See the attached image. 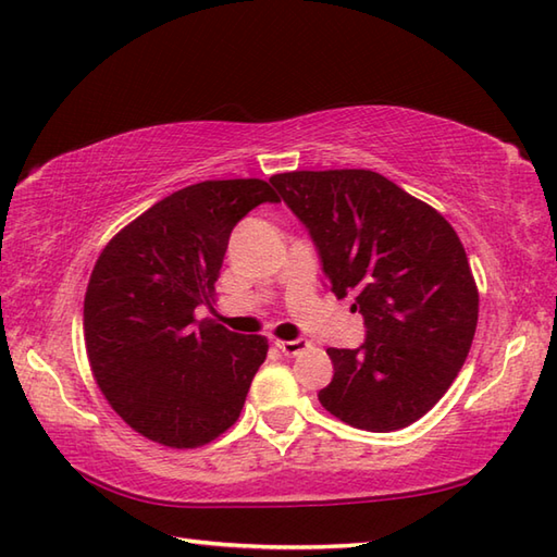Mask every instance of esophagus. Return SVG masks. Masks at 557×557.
<instances>
[{
	"mask_svg": "<svg viewBox=\"0 0 557 557\" xmlns=\"http://www.w3.org/2000/svg\"><path fill=\"white\" fill-rule=\"evenodd\" d=\"M275 347H277L282 354H285V357H299L301 351L309 349V342L301 339V337H299V339H277Z\"/></svg>",
	"mask_w": 557,
	"mask_h": 557,
	"instance_id": "esophagus-1",
	"label": "esophagus"
}]
</instances>
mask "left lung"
<instances>
[{
  "label": "left lung",
  "instance_id": "obj_1",
  "mask_svg": "<svg viewBox=\"0 0 557 557\" xmlns=\"http://www.w3.org/2000/svg\"><path fill=\"white\" fill-rule=\"evenodd\" d=\"M309 230L335 297L363 315L357 349H327L321 405L354 429L389 433L419 421L465 363L479 292L457 232L431 206L371 170L270 176Z\"/></svg>",
  "mask_w": 557,
  "mask_h": 557
}]
</instances>
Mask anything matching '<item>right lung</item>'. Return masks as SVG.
Segmentation results:
<instances>
[{
	"label": "right lung",
	"instance_id": "add662e5",
	"mask_svg": "<svg viewBox=\"0 0 557 557\" xmlns=\"http://www.w3.org/2000/svg\"><path fill=\"white\" fill-rule=\"evenodd\" d=\"M277 200L260 180L200 182L162 198L104 246L83 333L100 389L140 435L198 447L239 419L268 339L198 321L196 309H212L236 222Z\"/></svg>",
	"mask_w": 557,
	"mask_h": 557
}]
</instances>
